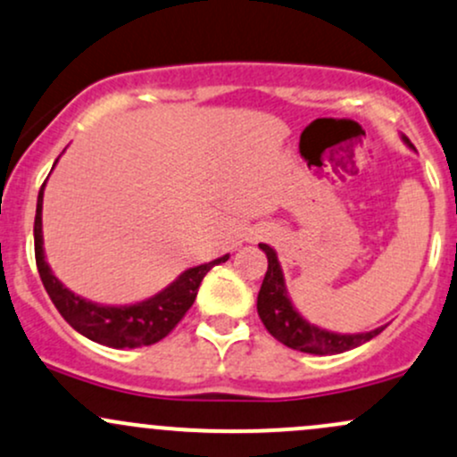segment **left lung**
Instances as JSON below:
<instances>
[{
	"instance_id": "8db88e82",
	"label": "left lung",
	"mask_w": 457,
	"mask_h": 457,
	"mask_svg": "<svg viewBox=\"0 0 457 457\" xmlns=\"http://www.w3.org/2000/svg\"><path fill=\"white\" fill-rule=\"evenodd\" d=\"M401 140L408 147H412V143L405 137H401ZM260 249L267 253L269 269L258 293V314L262 319L264 328L269 329V334L275 336L286 347L303 351V353L334 355L360 347V345L369 343L370 338H375L386 329V325H382V328H375L370 332L338 334L305 320L295 308L293 299H290L282 264H279L275 249L269 247L267 243H260Z\"/></svg>"
}]
</instances>
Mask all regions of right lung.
<instances>
[{
    "label": "right lung",
    "instance_id": "obj_1",
    "mask_svg": "<svg viewBox=\"0 0 457 457\" xmlns=\"http://www.w3.org/2000/svg\"><path fill=\"white\" fill-rule=\"evenodd\" d=\"M43 190L45 184L41 187V193H38L37 219H34V253H37L38 275H41L45 290H47L49 299L56 305L58 312L62 314V319L71 325L75 332L87 336L93 343L106 345V347L112 349H134L162 340L188 312L195 297H197L199 284H202L205 273L214 264L225 262L229 258V253H225L212 260V262L187 269L182 275H178L175 282L160 290L154 297L145 299V302L129 305H104L88 302V299L79 297L60 282L56 275L52 273L47 260H45Z\"/></svg>",
    "mask_w": 457,
    "mask_h": 457
}]
</instances>
